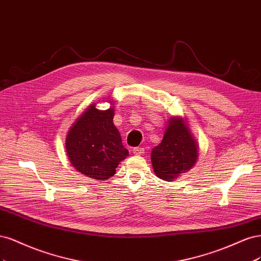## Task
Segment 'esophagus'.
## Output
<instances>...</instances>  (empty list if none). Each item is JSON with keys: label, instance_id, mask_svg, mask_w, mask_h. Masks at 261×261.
Segmentation results:
<instances>
[{"label": "esophagus", "instance_id": "esophagus-1", "mask_svg": "<svg viewBox=\"0 0 261 261\" xmlns=\"http://www.w3.org/2000/svg\"><path fill=\"white\" fill-rule=\"evenodd\" d=\"M132 152H133V154L134 155H143V153H144V148L143 147H134L133 149H132Z\"/></svg>", "mask_w": 261, "mask_h": 261}]
</instances>
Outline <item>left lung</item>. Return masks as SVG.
Masks as SVG:
<instances>
[{"label": "left lung", "mask_w": 261, "mask_h": 261, "mask_svg": "<svg viewBox=\"0 0 261 261\" xmlns=\"http://www.w3.org/2000/svg\"><path fill=\"white\" fill-rule=\"evenodd\" d=\"M198 143L186 118L168 119L164 138L153 148L150 161L155 174L164 181H174L195 166L198 159Z\"/></svg>", "instance_id": "obj_1"}]
</instances>
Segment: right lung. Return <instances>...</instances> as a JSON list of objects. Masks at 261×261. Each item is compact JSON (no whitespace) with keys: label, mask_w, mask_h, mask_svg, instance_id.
I'll use <instances>...</instances> for the list:
<instances>
[{"label":"right lung","mask_w":261,"mask_h":261,"mask_svg":"<svg viewBox=\"0 0 261 261\" xmlns=\"http://www.w3.org/2000/svg\"><path fill=\"white\" fill-rule=\"evenodd\" d=\"M106 102L115 105L111 98ZM114 106L100 111L96 103L91 104L67 132L65 146L70 164L91 179H109L116 173L119 163L129 156L114 124Z\"/></svg>","instance_id":"right-lung-1"}]
</instances>
